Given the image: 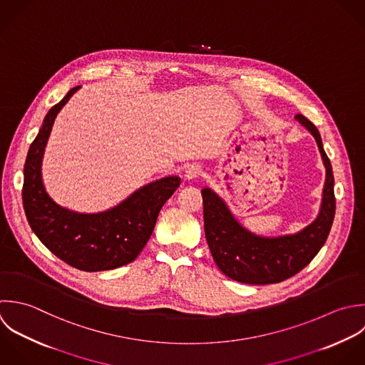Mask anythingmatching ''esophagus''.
<instances>
[{
  "label": "esophagus",
  "mask_w": 365,
  "mask_h": 365,
  "mask_svg": "<svg viewBox=\"0 0 365 365\" xmlns=\"http://www.w3.org/2000/svg\"><path fill=\"white\" fill-rule=\"evenodd\" d=\"M200 172H202V169H200L199 165H190V166L186 169L185 176H186V179L192 180V179H196V178L200 175Z\"/></svg>",
  "instance_id": "34e87169"
}]
</instances>
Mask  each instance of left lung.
<instances>
[{"label":"left lung","instance_id":"8db88e82","mask_svg":"<svg viewBox=\"0 0 365 365\" xmlns=\"http://www.w3.org/2000/svg\"><path fill=\"white\" fill-rule=\"evenodd\" d=\"M294 119L314 136L326 168L322 206L313 223L294 235L260 236L246 229L216 192L202 189L206 240L215 263L232 280L246 284L284 282L303 270L329 237L336 215L333 168L319 129L300 113Z\"/></svg>","mask_w":365,"mask_h":365}]
</instances>
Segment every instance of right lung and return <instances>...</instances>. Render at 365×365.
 <instances>
[{"label": "right lung", "mask_w": 365, "mask_h": 365, "mask_svg": "<svg viewBox=\"0 0 365 365\" xmlns=\"http://www.w3.org/2000/svg\"><path fill=\"white\" fill-rule=\"evenodd\" d=\"M81 86L72 88L43 118L24 165L22 203L26 220L56 257L82 272H103L133 262L148 243L165 202L180 185V178L153 180L119 205L98 213L66 209L46 193L42 182L43 150L53 120Z\"/></svg>", "instance_id": "1"}]
</instances>
